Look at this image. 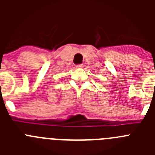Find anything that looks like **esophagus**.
Wrapping results in <instances>:
<instances>
[{"label":"esophagus","instance_id":"esophagus-1","mask_svg":"<svg viewBox=\"0 0 155 155\" xmlns=\"http://www.w3.org/2000/svg\"><path fill=\"white\" fill-rule=\"evenodd\" d=\"M83 68V64H78V65H76V68L80 69V68Z\"/></svg>","mask_w":155,"mask_h":155}]
</instances>
